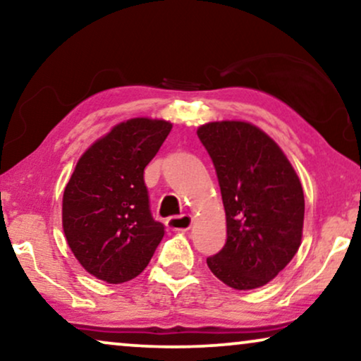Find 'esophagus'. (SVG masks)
<instances>
[{"label":"esophagus","mask_w":361,"mask_h":361,"mask_svg":"<svg viewBox=\"0 0 361 361\" xmlns=\"http://www.w3.org/2000/svg\"><path fill=\"white\" fill-rule=\"evenodd\" d=\"M167 226L174 231H187L192 226V216L190 215H176L167 219Z\"/></svg>","instance_id":"obj_1"}]
</instances>
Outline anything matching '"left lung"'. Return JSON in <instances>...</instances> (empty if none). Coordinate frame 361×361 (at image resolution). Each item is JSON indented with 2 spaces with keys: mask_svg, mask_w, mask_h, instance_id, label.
Masks as SVG:
<instances>
[{
  "mask_svg": "<svg viewBox=\"0 0 361 361\" xmlns=\"http://www.w3.org/2000/svg\"><path fill=\"white\" fill-rule=\"evenodd\" d=\"M197 136L214 162L226 215L225 246L207 264L230 288H261L300 246L304 192L299 177L281 147L250 123H207Z\"/></svg>",
  "mask_w": 361,
  "mask_h": 361,
  "instance_id": "1",
  "label": "left lung"
}]
</instances>
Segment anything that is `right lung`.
<instances>
[{
	"instance_id": "add662e5",
	"label": "right lung",
	"mask_w": 361,
	"mask_h": 361,
	"mask_svg": "<svg viewBox=\"0 0 361 361\" xmlns=\"http://www.w3.org/2000/svg\"><path fill=\"white\" fill-rule=\"evenodd\" d=\"M172 130L133 118L88 147L66 185L62 226L83 268L110 284L142 273L164 236L152 219L145 169Z\"/></svg>"
}]
</instances>
